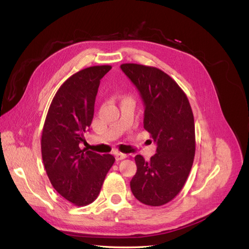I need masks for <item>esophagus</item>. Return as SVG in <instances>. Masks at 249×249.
I'll return each mask as SVG.
<instances>
[{"label": "esophagus", "instance_id": "1", "mask_svg": "<svg viewBox=\"0 0 249 249\" xmlns=\"http://www.w3.org/2000/svg\"><path fill=\"white\" fill-rule=\"evenodd\" d=\"M126 157H127L126 154H123V153H116V154H115L116 160H124V159H125Z\"/></svg>", "mask_w": 249, "mask_h": 249}]
</instances>
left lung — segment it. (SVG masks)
Here are the masks:
<instances>
[{
    "label": "left lung",
    "mask_w": 249,
    "mask_h": 249,
    "mask_svg": "<svg viewBox=\"0 0 249 249\" xmlns=\"http://www.w3.org/2000/svg\"><path fill=\"white\" fill-rule=\"evenodd\" d=\"M120 69L139 90L144 103V129L157 142L145 161L135 157L137 172L131 190L139 201L160 207L183 189L195 155V127L190 103L178 83L154 66L124 63Z\"/></svg>",
    "instance_id": "left-lung-1"
}]
</instances>
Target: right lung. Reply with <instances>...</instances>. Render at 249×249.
<instances>
[{"instance_id":"obj_1","label":"right lung","mask_w":249,"mask_h":249,"mask_svg":"<svg viewBox=\"0 0 249 249\" xmlns=\"http://www.w3.org/2000/svg\"><path fill=\"white\" fill-rule=\"evenodd\" d=\"M111 69L95 65L72 74L57 90L44 120L41 156L47 175L55 190L78 207L97 198L115 162L110 154L80 147L92 122L100 82Z\"/></svg>"}]
</instances>
